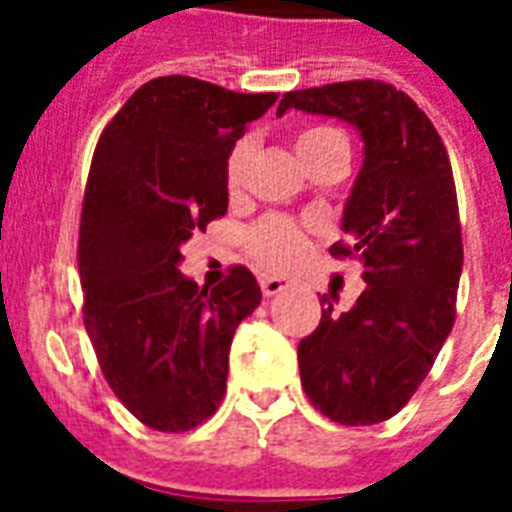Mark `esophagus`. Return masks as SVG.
Here are the masks:
<instances>
[{
    "mask_svg": "<svg viewBox=\"0 0 512 512\" xmlns=\"http://www.w3.org/2000/svg\"><path fill=\"white\" fill-rule=\"evenodd\" d=\"M287 287H289V281L279 279V276H263V279H260V289H263L265 297L281 295V292H284Z\"/></svg>",
    "mask_w": 512,
    "mask_h": 512,
    "instance_id": "1",
    "label": "esophagus"
}]
</instances>
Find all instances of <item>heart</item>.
Segmentation results:
<instances>
[{
    "mask_svg": "<svg viewBox=\"0 0 512 512\" xmlns=\"http://www.w3.org/2000/svg\"><path fill=\"white\" fill-rule=\"evenodd\" d=\"M337 138H345V135L340 130H335V127H324V124H319V127H305V130L297 132L295 138L297 156L303 159L311 151H316L324 143ZM249 156H252V143L249 140H239L231 148V154L225 159V185H228V191H239L241 185H244ZM249 249H252V255L260 263L281 271V268H289V265H295L303 257V231L295 223L284 220V217H271V220H265V223H260L255 231L249 233Z\"/></svg>",
    "mask_w": 512,
    "mask_h": 512,
    "instance_id": "b5f03b06",
    "label": "heart"
}]
</instances>
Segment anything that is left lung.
<instances>
[{
    "instance_id": "obj_1",
    "label": "left lung",
    "mask_w": 512,
    "mask_h": 512,
    "mask_svg": "<svg viewBox=\"0 0 512 512\" xmlns=\"http://www.w3.org/2000/svg\"><path fill=\"white\" fill-rule=\"evenodd\" d=\"M289 108L335 116L364 140V164L345 201L348 241L366 289L345 313L321 297V321L300 340V380L311 404L340 425L393 417L428 377L454 327L462 231L452 164L433 122L393 84L361 79L287 92Z\"/></svg>"
}]
</instances>
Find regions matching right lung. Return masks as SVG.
Masks as SVG:
<instances>
[{"label": "right lung", "instance_id": "right-lung-1", "mask_svg": "<svg viewBox=\"0 0 512 512\" xmlns=\"http://www.w3.org/2000/svg\"><path fill=\"white\" fill-rule=\"evenodd\" d=\"M276 100L159 76L98 140L79 228L84 327L116 398L148 428L180 433L217 412L236 327L263 300L241 265L199 289L177 263L225 215V159Z\"/></svg>", "mask_w": 512, "mask_h": 512}]
</instances>
